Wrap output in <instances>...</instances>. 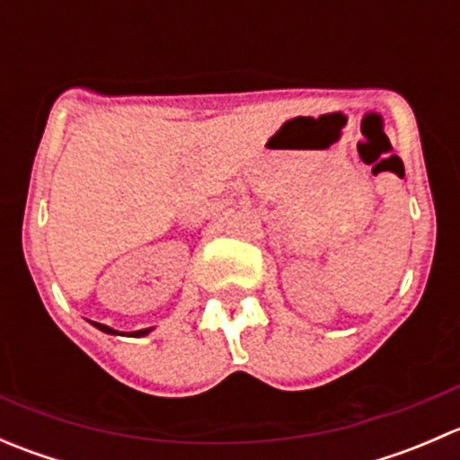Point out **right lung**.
I'll list each match as a JSON object with an SVG mask.
<instances>
[{
    "label": "right lung",
    "mask_w": 460,
    "mask_h": 460,
    "mask_svg": "<svg viewBox=\"0 0 460 460\" xmlns=\"http://www.w3.org/2000/svg\"><path fill=\"white\" fill-rule=\"evenodd\" d=\"M93 324H95V327L100 329V332H104V333H119V332H115V329L106 327V324H100V323H93ZM148 332H151V329H140V332H133L131 336H146Z\"/></svg>",
    "instance_id": "obj_1"
}]
</instances>
